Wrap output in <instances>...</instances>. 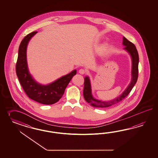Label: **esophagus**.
<instances>
[{
  "instance_id": "1",
  "label": "esophagus",
  "mask_w": 158,
  "mask_h": 158,
  "mask_svg": "<svg viewBox=\"0 0 158 158\" xmlns=\"http://www.w3.org/2000/svg\"><path fill=\"white\" fill-rule=\"evenodd\" d=\"M79 72L81 74L83 75V74H86L87 71H86V69H79Z\"/></svg>"
}]
</instances>
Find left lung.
I'll return each mask as SVG.
<instances>
[{"instance_id":"left-lung-1","label":"left lung","mask_w":158,"mask_h":158,"mask_svg":"<svg viewBox=\"0 0 158 158\" xmlns=\"http://www.w3.org/2000/svg\"><path fill=\"white\" fill-rule=\"evenodd\" d=\"M123 44L125 46L124 49L127 50L131 57L132 58V80L127 88L124 90L123 94L120 96L119 97L115 98L113 100L110 101H102L98 100L93 98L91 94V86L89 78L88 77H85V82H84V89H83V96L85 100L90 105L98 108H106L109 107L112 105H115L125 98L130 92L131 91L133 87H134L135 84L137 81L138 77H139V53L137 50L135 48V45L129 40H128L126 38L123 37Z\"/></svg>"}]
</instances>
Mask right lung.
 <instances>
[{"instance_id": "obj_1", "label": "right lung", "mask_w": 158, "mask_h": 158, "mask_svg": "<svg viewBox=\"0 0 158 158\" xmlns=\"http://www.w3.org/2000/svg\"><path fill=\"white\" fill-rule=\"evenodd\" d=\"M36 33L35 31L28 34L20 43L15 71L20 84L29 98L42 104L51 105L62 97L72 77L77 74V71H73L47 86H42L35 81L29 73L26 52L29 40Z\"/></svg>"}]
</instances>
